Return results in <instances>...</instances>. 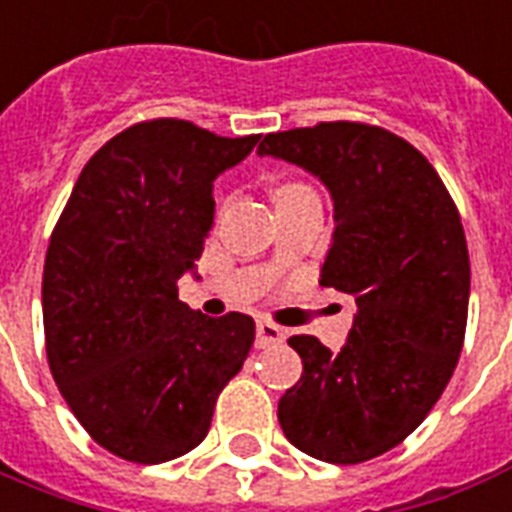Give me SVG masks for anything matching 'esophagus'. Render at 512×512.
I'll use <instances>...</instances> for the list:
<instances>
[{"label":"esophagus","instance_id":"1","mask_svg":"<svg viewBox=\"0 0 512 512\" xmlns=\"http://www.w3.org/2000/svg\"><path fill=\"white\" fill-rule=\"evenodd\" d=\"M285 341V330L275 322H259L256 325V346L259 349H269V346H280Z\"/></svg>","mask_w":512,"mask_h":512}]
</instances>
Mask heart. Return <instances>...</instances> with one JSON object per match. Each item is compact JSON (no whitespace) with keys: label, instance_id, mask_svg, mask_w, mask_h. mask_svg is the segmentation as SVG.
Returning a JSON list of instances; mask_svg holds the SVG:
<instances>
[{"label":"heart","instance_id":"heart-1","mask_svg":"<svg viewBox=\"0 0 512 512\" xmlns=\"http://www.w3.org/2000/svg\"><path fill=\"white\" fill-rule=\"evenodd\" d=\"M298 190H306V187L298 185V182H285V185H280L275 190V198H285V195H290V192H298Z\"/></svg>","mask_w":512,"mask_h":512}]
</instances>
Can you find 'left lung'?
Here are the masks:
<instances>
[{
  "label": "left lung",
  "instance_id": "obj_1",
  "mask_svg": "<svg viewBox=\"0 0 512 512\" xmlns=\"http://www.w3.org/2000/svg\"><path fill=\"white\" fill-rule=\"evenodd\" d=\"M275 155L333 195L322 285L357 304L341 351L293 335L304 372L277 407L293 447L357 465L402 444L444 394L465 341L470 259L463 222L418 147L359 121L267 134Z\"/></svg>",
  "mask_w": 512,
  "mask_h": 512
}]
</instances>
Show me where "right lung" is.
Masks as SVG:
<instances>
[{
  "mask_svg": "<svg viewBox=\"0 0 512 512\" xmlns=\"http://www.w3.org/2000/svg\"><path fill=\"white\" fill-rule=\"evenodd\" d=\"M256 142L182 118L129 126L89 158L49 237V370L84 431L121 460L198 447L251 351L248 314L192 312L177 282L214 224V179Z\"/></svg>",
  "mask_w": 512,
  "mask_h": 512,
  "instance_id": "right-lung-1",
  "label": "right lung"
}]
</instances>
